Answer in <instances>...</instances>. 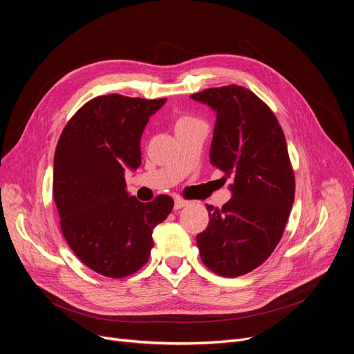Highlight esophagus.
<instances>
[{
    "label": "esophagus",
    "instance_id": "esophagus-1",
    "mask_svg": "<svg viewBox=\"0 0 354 354\" xmlns=\"http://www.w3.org/2000/svg\"><path fill=\"white\" fill-rule=\"evenodd\" d=\"M186 205H187V201L180 199V198H176V199H174V209H180V208H183V207H186Z\"/></svg>",
    "mask_w": 354,
    "mask_h": 354
}]
</instances>
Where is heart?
I'll return each mask as SVG.
<instances>
[{
  "label": "heart",
  "instance_id": "heart-1",
  "mask_svg": "<svg viewBox=\"0 0 354 354\" xmlns=\"http://www.w3.org/2000/svg\"><path fill=\"white\" fill-rule=\"evenodd\" d=\"M195 122H198L196 118L189 116V115H181V116L177 118V121H176V130H178V128L187 127V125H192V124H195Z\"/></svg>",
  "mask_w": 354,
  "mask_h": 354
}]
</instances>
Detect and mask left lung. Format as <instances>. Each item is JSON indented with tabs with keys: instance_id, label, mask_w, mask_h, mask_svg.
<instances>
[{
	"instance_id": "1",
	"label": "left lung",
	"mask_w": 354,
	"mask_h": 354,
	"mask_svg": "<svg viewBox=\"0 0 354 354\" xmlns=\"http://www.w3.org/2000/svg\"><path fill=\"white\" fill-rule=\"evenodd\" d=\"M216 113L209 162L232 178V199L207 205L208 227L196 236L209 270L236 277L263 264L279 243L295 195L282 128L269 106L239 85L192 94Z\"/></svg>"
}]
</instances>
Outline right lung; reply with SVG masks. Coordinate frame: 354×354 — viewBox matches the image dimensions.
I'll return each instance as SVG.
<instances>
[{
	"instance_id": "1",
	"label": "right lung",
	"mask_w": 354,
	"mask_h": 354,
	"mask_svg": "<svg viewBox=\"0 0 354 354\" xmlns=\"http://www.w3.org/2000/svg\"><path fill=\"white\" fill-rule=\"evenodd\" d=\"M167 99L99 95L73 115L55 153L53 196L60 227L78 259L108 277L147 263L152 233L174 207L160 195L143 203L127 192L125 171L142 164L140 138Z\"/></svg>"
}]
</instances>
